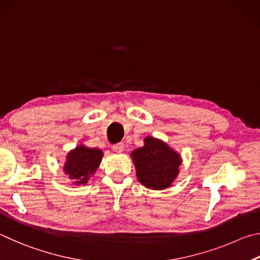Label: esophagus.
Listing matches in <instances>:
<instances>
[{
	"mask_svg": "<svg viewBox=\"0 0 260 260\" xmlns=\"http://www.w3.org/2000/svg\"><path fill=\"white\" fill-rule=\"evenodd\" d=\"M113 151L116 152V153H122L124 151V144L123 143H117L113 146Z\"/></svg>",
	"mask_w": 260,
	"mask_h": 260,
	"instance_id": "34e87169",
	"label": "esophagus"
}]
</instances>
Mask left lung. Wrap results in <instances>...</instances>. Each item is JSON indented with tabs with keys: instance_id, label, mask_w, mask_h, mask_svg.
<instances>
[{
	"instance_id": "1",
	"label": "left lung",
	"mask_w": 260,
	"mask_h": 260,
	"mask_svg": "<svg viewBox=\"0 0 260 260\" xmlns=\"http://www.w3.org/2000/svg\"><path fill=\"white\" fill-rule=\"evenodd\" d=\"M143 147L131 153L137 178L147 188L165 189L178 176L181 158L162 140L147 137Z\"/></svg>"
}]
</instances>
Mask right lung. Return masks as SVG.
Returning a JSON list of instances; mask_svg holds the SVG:
<instances>
[{"instance_id":"1","label":"right lung","mask_w":260,"mask_h":260,"mask_svg":"<svg viewBox=\"0 0 260 260\" xmlns=\"http://www.w3.org/2000/svg\"><path fill=\"white\" fill-rule=\"evenodd\" d=\"M103 152L80 145L67 155L63 171L76 185H85L102 162Z\"/></svg>"}]
</instances>
